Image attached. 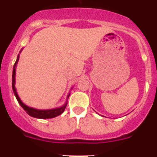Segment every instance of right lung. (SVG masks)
<instances>
[{"mask_svg":"<svg viewBox=\"0 0 157 157\" xmlns=\"http://www.w3.org/2000/svg\"><path fill=\"white\" fill-rule=\"evenodd\" d=\"M19 57H20V55H18L17 58V61H16L15 64H14L13 66V75H12V87H13V90L14 95H15L16 98H17V101L20 103V105H21L22 108L24 109L26 111V113L28 115H29L30 116L34 117V118H42V119H45V118H55V117L58 116V115H60L61 114H62L64 112V109H65L66 106L67 105V102H66L63 106H61V108H58V109H49V110H39V109H35L33 108H30V107L27 106L25 104H23V102H21L20 99L19 98L18 95H17V91H16L15 89V67L16 65H17V62H18L19 60ZM70 94L67 96V99H68Z\"/></svg>","mask_w":157,"mask_h":157,"instance_id":"right-lung-1","label":"right lung"}]
</instances>
